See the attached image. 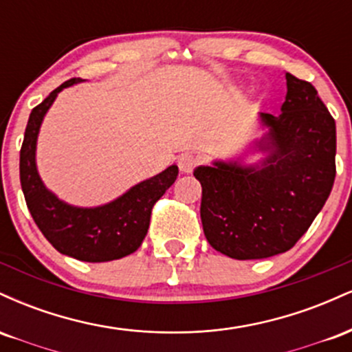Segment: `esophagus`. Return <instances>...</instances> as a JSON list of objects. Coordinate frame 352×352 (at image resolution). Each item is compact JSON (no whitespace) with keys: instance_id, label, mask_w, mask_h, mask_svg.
I'll use <instances>...</instances> for the list:
<instances>
[{"instance_id":"34e87169","label":"esophagus","mask_w":352,"mask_h":352,"mask_svg":"<svg viewBox=\"0 0 352 352\" xmlns=\"http://www.w3.org/2000/svg\"><path fill=\"white\" fill-rule=\"evenodd\" d=\"M199 165V159L192 153H182L179 157V168L182 173H190Z\"/></svg>"}]
</instances>
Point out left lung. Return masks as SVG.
Segmentation results:
<instances>
[{
    "mask_svg": "<svg viewBox=\"0 0 352 352\" xmlns=\"http://www.w3.org/2000/svg\"><path fill=\"white\" fill-rule=\"evenodd\" d=\"M281 114H260L268 134L261 165L197 167L208 243L235 260L288 252L324 207L336 177V122L308 80L286 72Z\"/></svg>",
    "mask_w": 352,
    "mask_h": 352,
    "instance_id": "1",
    "label": "left lung"
}]
</instances>
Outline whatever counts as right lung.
<instances>
[{
  "label": "right lung",
  "mask_w": 352,
  "mask_h": 352,
  "mask_svg": "<svg viewBox=\"0 0 352 352\" xmlns=\"http://www.w3.org/2000/svg\"><path fill=\"white\" fill-rule=\"evenodd\" d=\"M72 78L60 84L30 114L19 152V179L34 223L59 253L89 263L119 260L134 253L147 235L155 201L175 182L179 167L170 165L152 179L140 182L122 197L96 208H79L60 201L44 187L36 168V140L47 109L64 87L80 82Z\"/></svg>",
  "instance_id": "1"
}]
</instances>
